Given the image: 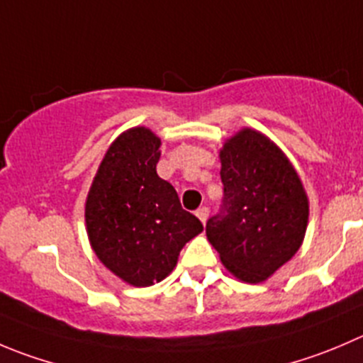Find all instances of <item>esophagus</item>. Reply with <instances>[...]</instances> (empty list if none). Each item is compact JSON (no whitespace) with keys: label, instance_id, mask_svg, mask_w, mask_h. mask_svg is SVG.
Instances as JSON below:
<instances>
[{"label":"esophagus","instance_id":"obj_1","mask_svg":"<svg viewBox=\"0 0 363 363\" xmlns=\"http://www.w3.org/2000/svg\"><path fill=\"white\" fill-rule=\"evenodd\" d=\"M196 216L200 218V221H202V223H206V220L207 218H209V207H199V209H196Z\"/></svg>","mask_w":363,"mask_h":363}]
</instances>
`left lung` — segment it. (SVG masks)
<instances>
[{"instance_id":"left-lung-1","label":"left lung","mask_w":363,"mask_h":363,"mask_svg":"<svg viewBox=\"0 0 363 363\" xmlns=\"http://www.w3.org/2000/svg\"><path fill=\"white\" fill-rule=\"evenodd\" d=\"M223 200L206 234L239 280L259 284L303 241L308 200L282 150L253 129L232 136L220 152Z\"/></svg>"}]
</instances>
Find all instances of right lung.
I'll return each instance as SVG.
<instances>
[{"label":"right lung","mask_w":363,"mask_h":363,"mask_svg":"<svg viewBox=\"0 0 363 363\" xmlns=\"http://www.w3.org/2000/svg\"><path fill=\"white\" fill-rule=\"evenodd\" d=\"M161 140L145 128L122 133L108 149L84 207L88 238L101 262L136 287L161 282L182 246L203 230L157 175Z\"/></svg>","instance_id":"obj_1"}]
</instances>
